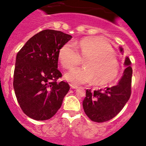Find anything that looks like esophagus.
Wrapping results in <instances>:
<instances>
[{
	"label": "esophagus",
	"mask_w": 146,
	"mask_h": 146,
	"mask_svg": "<svg viewBox=\"0 0 146 146\" xmlns=\"http://www.w3.org/2000/svg\"><path fill=\"white\" fill-rule=\"evenodd\" d=\"M70 87L71 89H77L78 86L76 85H74V84H70Z\"/></svg>",
	"instance_id": "obj_1"
}]
</instances>
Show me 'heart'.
I'll return each mask as SVG.
<instances>
[{"mask_svg": "<svg viewBox=\"0 0 146 146\" xmlns=\"http://www.w3.org/2000/svg\"><path fill=\"white\" fill-rule=\"evenodd\" d=\"M59 49L58 59L63 68L70 70L80 65L85 59V67L75 68L65 75L67 80L76 84L92 82L96 86L106 85L119 75V67L115 53L105 38L90 36Z\"/></svg>", "mask_w": 146, "mask_h": 146, "instance_id": "1", "label": "heart"}]
</instances>
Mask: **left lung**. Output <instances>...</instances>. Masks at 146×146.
<instances>
[{
    "instance_id": "obj_1",
    "label": "left lung",
    "mask_w": 146,
    "mask_h": 146,
    "mask_svg": "<svg viewBox=\"0 0 146 146\" xmlns=\"http://www.w3.org/2000/svg\"><path fill=\"white\" fill-rule=\"evenodd\" d=\"M122 50L120 47V51ZM125 65L127 68L117 85L94 92L86 90V97L82 106L85 114L93 122H104L113 119L129 99L132 68L130 66L131 61L129 57L126 58Z\"/></svg>"
}]
</instances>
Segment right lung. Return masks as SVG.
<instances>
[{"instance_id": "obj_1", "label": "right lung", "mask_w": 146, "mask_h": 146, "mask_svg": "<svg viewBox=\"0 0 146 146\" xmlns=\"http://www.w3.org/2000/svg\"><path fill=\"white\" fill-rule=\"evenodd\" d=\"M72 38L59 31L39 32L18 52L13 87L22 111L36 120L53 117L69 91L68 84L58 79V52Z\"/></svg>"}]
</instances>
